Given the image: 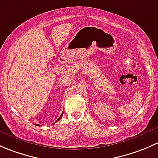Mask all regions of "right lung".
Segmentation results:
<instances>
[{"label": "right lung", "mask_w": 158, "mask_h": 158, "mask_svg": "<svg viewBox=\"0 0 158 158\" xmlns=\"http://www.w3.org/2000/svg\"><path fill=\"white\" fill-rule=\"evenodd\" d=\"M62 115H63V113H61V115H60V117H59V118H58V120H57V121H58V120H60V119H61V118H62ZM56 123V122H55L54 123ZM35 126H40V125H39V124H35Z\"/></svg>", "instance_id": "add662e5"}]
</instances>
